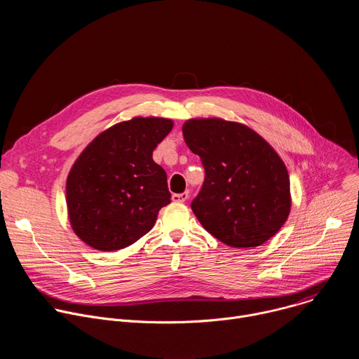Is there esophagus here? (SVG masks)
I'll return each instance as SVG.
<instances>
[{"label": "esophagus", "mask_w": 359, "mask_h": 359, "mask_svg": "<svg viewBox=\"0 0 359 359\" xmlns=\"http://www.w3.org/2000/svg\"><path fill=\"white\" fill-rule=\"evenodd\" d=\"M189 198V191H184V193H175L173 196H172V200L173 201H176V203H183V201H186Z\"/></svg>", "instance_id": "34e87169"}]
</instances>
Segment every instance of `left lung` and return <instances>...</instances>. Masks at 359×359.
<instances>
[{
  "mask_svg": "<svg viewBox=\"0 0 359 359\" xmlns=\"http://www.w3.org/2000/svg\"><path fill=\"white\" fill-rule=\"evenodd\" d=\"M184 142L200 156L201 190L191 210L222 243L247 248L270 240L291 210L290 177L278 153L257 132L219 118L189 119Z\"/></svg>",
  "mask_w": 359,
  "mask_h": 359,
  "instance_id": "1",
  "label": "left lung"
}]
</instances>
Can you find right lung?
<instances>
[{
  "mask_svg": "<svg viewBox=\"0 0 359 359\" xmlns=\"http://www.w3.org/2000/svg\"><path fill=\"white\" fill-rule=\"evenodd\" d=\"M172 119L136 116L99 133L67 179L68 217L75 234L100 251L125 248L155 226L170 203L168 176L151 155Z\"/></svg>",
  "mask_w": 359,
  "mask_h": 359,
  "instance_id": "add662e5",
  "label": "right lung"
}]
</instances>
